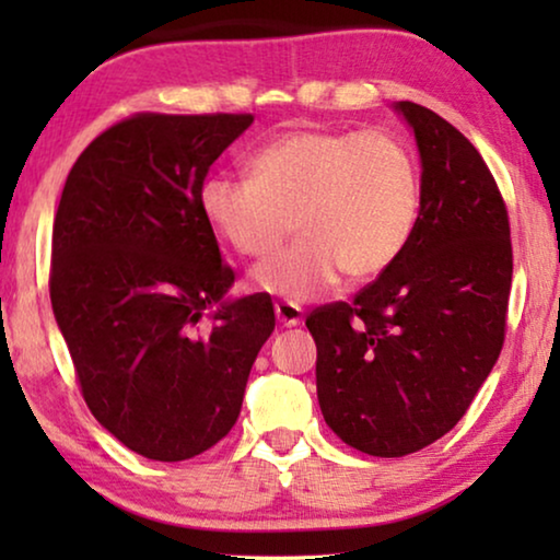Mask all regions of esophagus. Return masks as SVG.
<instances>
[{
	"label": "esophagus",
	"mask_w": 560,
	"mask_h": 560,
	"mask_svg": "<svg viewBox=\"0 0 560 560\" xmlns=\"http://www.w3.org/2000/svg\"><path fill=\"white\" fill-rule=\"evenodd\" d=\"M275 316L282 326H298L303 320V308L293 301H278L275 303Z\"/></svg>",
	"instance_id": "esophagus-1"
}]
</instances>
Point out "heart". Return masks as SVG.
I'll list each match as a JSON object with an SVG mask.
<instances>
[{"label":"heart","instance_id":"obj_1","mask_svg":"<svg viewBox=\"0 0 560 560\" xmlns=\"http://www.w3.org/2000/svg\"><path fill=\"white\" fill-rule=\"evenodd\" d=\"M249 178L203 180V219L242 257H265L295 229L303 236L252 270V285L308 301L341 272L366 280L408 247L420 180L410 150L389 132L290 129L247 160Z\"/></svg>","mask_w":560,"mask_h":560}]
</instances>
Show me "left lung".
Returning a JSON list of instances; mask_svg holds the SVG:
<instances>
[{"instance_id":"left-lung-1","label":"left lung","mask_w":560,"mask_h":560,"mask_svg":"<svg viewBox=\"0 0 560 560\" xmlns=\"http://www.w3.org/2000/svg\"><path fill=\"white\" fill-rule=\"evenodd\" d=\"M420 150V211L402 255L351 303L305 318L326 425L370 456L446 435L500 357L508 328V206L477 148L425 106L397 102Z\"/></svg>"}]
</instances>
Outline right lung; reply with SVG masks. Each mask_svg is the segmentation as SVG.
Masks as SVG:
<instances>
[{
	"instance_id": "1",
	"label": "right lung",
	"mask_w": 560,
	"mask_h": 560,
	"mask_svg": "<svg viewBox=\"0 0 560 560\" xmlns=\"http://www.w3.org/2000/svg\"><path fill=\"white\" fill-rule=\"evenodd\" d=\"M252 121H117L73 163L52 221L50 303L83 400L152 462H186L232 431L275 328L270 295L224 301L234 270L198 203L213 160Z\"/></svg>"
}]
</instances>
